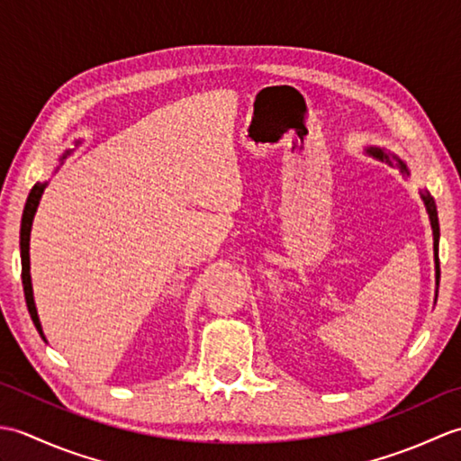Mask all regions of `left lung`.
I'll return each instance as SVG.
<instances>
[{"label":"left lung","instance_id":"8db88e82","mask_svg":"<svg viewBox=\"0 0 461 461\" xmlns=\"http://www.w3.org/2000/svg\"><path fill=\"white\" fill-rule=\"evenodd\" d=\"M368 154H372L375 156V158H378V160H384L386 164H390V166H396V168L402 172V174H406V176H410V170H408V166L398 158V156H394V154H390V152H384L382 149H368L366 150ZM420 198L424 200V205H426V212H428V215H429V223H432V233H434V261H436V283H439V258H438V241H439V223H438V210H436V202H434V198L432 195H429V192L428 190H422L420 192Z\"/></svg>","mask_w":461,"mask_h":461}]
</instances>
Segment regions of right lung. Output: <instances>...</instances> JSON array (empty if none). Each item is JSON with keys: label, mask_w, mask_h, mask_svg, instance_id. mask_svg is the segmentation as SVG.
<instances>
[{"label": "right lung", "mask_w": 461, "mask_h": 461, "mask_svg": "<svg viewBox=\"0 0 461 461\" xmlns=\"http://www.w3.org/2000/svg\"><path fill=\"white\" fill-rule=\"evenodd\" d=\"M45 185L47 184L37 182L32 188V192H29V198L25 202V210H23V218H22V231H19V248H22V281H23L25 303H27V309H29V315H32L33 325L41 337H43V329H41V322H39V317H37V309H35V301H33V287H32V273H29V236H32L33 215L37 212V205H39V200H41Z\"/></svg>", "instance_id": "right-lung-1"}]
</instances>
